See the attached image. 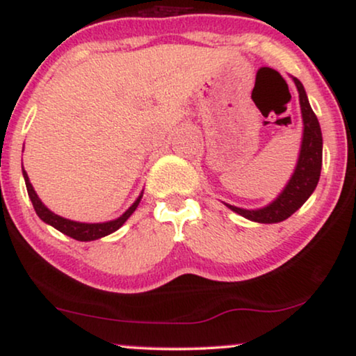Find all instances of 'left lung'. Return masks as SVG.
<instances>
[{"label": "left lung", "mask_w": 356, "mask_h": 356, "mask_svg": "<svg viewBox=\"0 0 356 356\" xmlns=\"http://www.w3.org/2000/svg\"><path fill=\"white\" fill-rule=\"evenodd\" d=\"M293 82L298 89L301 116H303V139H301L298 162H296L295 172L284 191L269 206L250 211V209L225 204L228 209L240 213L248 220L259 223H277L285 220L308 201V197L318 186L321 167H323V133H321L319 121L311 108L308 97H306L303 84L296 77H293Z\"/></svg>", "instance_id": "left-lung-1"}]
</instances>
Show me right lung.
<instances>
[{
  "mask_svg": "<svg viewBox=\"0 0 356 356\" xmlns=\"http://www.w3.org/2000/svg\"><path fill=\"white\" fill-rule=\"evenodd\" d=\"M22 175H24V179H26V186H27V193H29V197H31L32 201V206L35 209L37 216L42 218L43 222L48 223V225L55 227L56 230H60L61 233H65V235L74 238L77 241H92V240H99L102 236H106L110 235V233H113L118 230V228L123 225V223L128 220L131 217V213H133L136 209H138L140 199H143V193H140V196L136 199L133 206H131L128 211H126L123 216L115 218V220H110V222H104V223H82V222H74V220H70V218H65V217H60L56 216V213H53L50 209H48L45 204L40 201V197L37 196L35 189L29 181V177L26 173V170H22Z\"/></svg>",
  "mask_w": 356,
  "mask_h": 356,
  "instance_id": "add662e5",
  "label": "right lung"
}]
</instances>
